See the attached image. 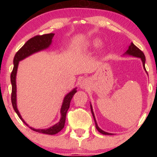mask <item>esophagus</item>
<instances>
[{
  "label": "esophagus",
  "mask_w": 157,
  "mask_h": 157,
  "mask_svg": "<svg viewBox=\"0 0 157 157\" xmlns=\"http://www.w3.org/2000/svg\"><path fill=\"white\" fill-rule=\"evenodd\" d=\"M88 85H89V81L87 80V79H82V80L80 82V87L82 89H86Z\"/></svg>",
  "instance_id": "34e87169"
}]
</instances>
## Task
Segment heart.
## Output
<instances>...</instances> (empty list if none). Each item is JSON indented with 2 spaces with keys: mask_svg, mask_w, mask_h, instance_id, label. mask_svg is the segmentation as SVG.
<instances>
[{
  "mask_svg": "<svg viewBox=\"0 0 157 157\" xmlns=\"http://www.w3.org/2000/svg\"><path fill=\"white\" fill-rule=\"evenodd\" d=\"M101 44V40L98 38H92L87 40L83 44V48H89V47H97Z\"/></svg>",
  "mask_w": 157,
  "mask_h": 157,
  "instance_id": "1",
  "label": "heart"
}]
</instances>
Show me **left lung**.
<instances>
[{"label": "left lung", "mask_w": 157, "mask_h": 157, "mask_svg": "<svg viewBox=\"0 0 157 157\" xmlns=\"http://www.w3.org/2000/svg\"><path fill=\"white\" fill-rule=\"evenodd\" d=\"M123 56H129L139 58V59H141V61H142L144 69L145 70L146 73H147V74L148 75L147 71H146V68H145V61H146L145 56H144V53L142 52V51H141L140 49H139L138 48H137V47L135 46V45L133 44L132 42L131 43L129 46H128L127 51H126V52L124 53ZM90 107H91V111L92 116H93L94 121H95V125H96V129H97L98 132H99L101 134H104V135H113V134H111V133H108V132H104V130H102L101 128H100L99 127H98V124H97V122H96V118H95V115H94V111H93V108H92V105L91 104V102H90Z\"/></svg>", "instance_id": "8db88e82"}]
</instances>
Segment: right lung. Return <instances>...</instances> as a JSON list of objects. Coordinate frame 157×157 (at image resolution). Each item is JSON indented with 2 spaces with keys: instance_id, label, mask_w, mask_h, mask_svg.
<instances>
[{
  "instance_id": "right-lung-1",
  "label": "right lung",
  "mask_w": 157,
  "mask_h": 157,
  "mask_svg": "<svg viewBox=\"0 0 157 157\" xmlns=\"http://www.w3.org/2000/svg\"><path fill=\"white\" fill-rule=\"evenodd\" d=\"M55 34L51 33L48 34H45L42 36H36L35 37L31 38L23 46L21 47V48L15 55L13 59V69L10 75V81L12 84V94H11V102L13 107L14 111L18 114V117L22 120V121L25 125L31 128V129L35 131L36 132L42 133V134H46L49 135H54L57 133H59L60 131H61L64 127L66 121V116L67 113L68 109H69L70 103L71 101L73 96L77 92V87L73 89L71 91L66 94L64 96L63 103H62L60 113H61V119H59V121L54 125H53L51 127L48 128H34L31 126H30L26 122L24 121L21 117L20 112H19L18 106H17V86H16V75L17 71L19 62L22 60L26 59L27 57L30 56L34 54V53L40 52V51L46 50L51 46L52 44V39Z\"/></svg>"
}]
</instances>
